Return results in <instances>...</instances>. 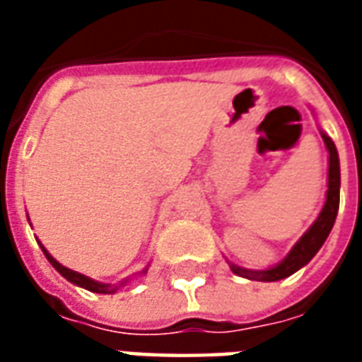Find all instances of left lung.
<instances>
[{"label":"left lung","mask_w":362,"mask_h":362,"mask_svg":"<svg viewBox=\"0 0 362 362\" xmlns=\"http://www.w3.org/2000/svg\"><path fill=\"white\" fill-rule=\"evenodd\" d=\"M322 139L326 143L327 149V189H326V202L322 205V211L316 217V221L312 223L308 230L304 233L295 246L288 250L285 258L281 259L279 264H275L273 267L267 269H246L228 262V267L235 275L246 277L250 281H279L285 279L288 275H293L298 272L300 267H304L310 262L318 250L322 248V244L326 243L329 230L334 227L335 217H337V209H339V186H341V176H339V155L335 149V143L332 141V137L326 132H320Z\"/></svg>","instance_id":"obj_1"}]
</instances>
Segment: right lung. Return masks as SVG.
Segmentation results:
<instances>
[{
	"label": "right lung",
	"mask_w": 362,
	"mask_h": 362,
	"mask_svg": "<svg viewBox=\"0 0 362 362\" xmlns=\"http://www.w3.org/2000/svg\"><path fill=\"white\" fill-rule=\"evenodd\" d=\"M27 217H28V215H27ZM38 244H40V243H38ZM40 248H42L46 259H48L52 266L56 267V269H58V272L62 273V275H64L67 281H69V283H74V285H77V287L87 288V291H90V293H100V295H114V293H116L119 287H124V285H127V283L132 281V277H126V279H122L119 283H114V285H112V283H100V281L90 279V277L83 275V273H77V272H74V269H69V267L62 266L58 259L52 258L50 252L46 250L42 244H40ZM147 269H149V267H145V269H143L139 275H145V273H147Z\"/></svg>",
	"instance_id": "right-lung-1"
}]
</instances>
